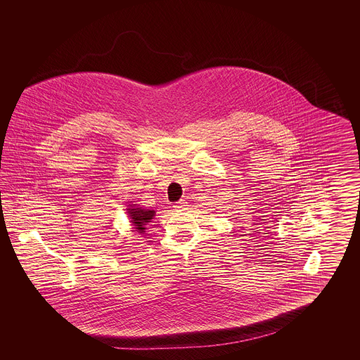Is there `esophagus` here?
<instances>
[{
	"label": "esophagus",
	"instance_id": "esophagus-1",
	"mask_svg": "<svg viewBox=\"0 0 360 360\" xmlns=\"http://www.w3.org/2000/svg\"><path fill=\"white\" fill-rule=\"evenodd\" d=\"M187 206H188L187 202H185V200H179V202L175 203L173 207H174L175 211H184V210L187 208Z\"/></svg>",
	"mask_w": 360,
	"mask_h": 360
}]
</instances>
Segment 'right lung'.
<instances>
[{
	"label": "right lung",
	"instance_id": "right-lung-1",
	"mask_svg": "<svg viewBox=\"0 0 360 360\" xmlns=\"http://www.w3.org/2000/svg\"><path fill=\"white\" fill-rule=\"evenodd\" d=\"M129 215H131V223L134 224L136 229L142 233L145 231V226L152 220L154 217V211H145L140 208H129Z\"/></svg>",
	"mask_w": 360,
	"mask_h": 360
}]
</instances>
